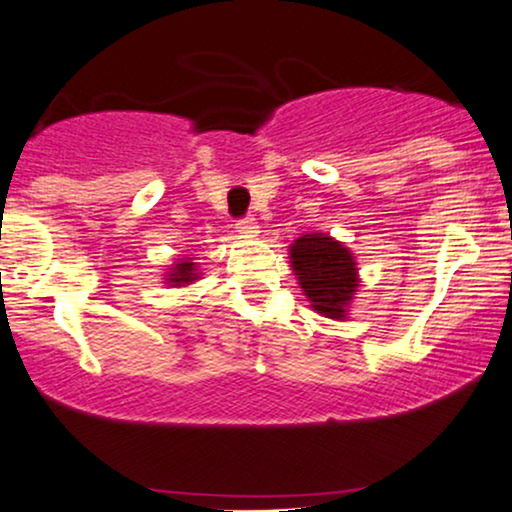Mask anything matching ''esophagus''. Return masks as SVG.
Instances as JSON below:
<instances>
[{"instance_id":"obj_1","label":"esophagus","mask_w":512,"mask_h":512,"mask_svg":"<svg viewBox=\"0 0 512 512\" xmlns=\"http://www.w3.org/2000/svg\"><path fill=\"white\" fill-rule=\"evenodd\" d=\"M237 232L244 237H256L258 235V225H256V218L254 216H244V218H237Z\"/></svg>"}]
</instances>
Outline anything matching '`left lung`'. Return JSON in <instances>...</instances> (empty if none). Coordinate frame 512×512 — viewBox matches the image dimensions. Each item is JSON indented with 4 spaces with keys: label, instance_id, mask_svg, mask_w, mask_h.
I'll use <instances>...</instances> for the list:
<instances>
[{
    "label": "left lung",
    "instance_id": "8db88e82",
    "mask_svg": "<svg viewBox=\"0 0 512 512\" xmlns=\"http://www.w3.org/2000/svg\"><path fill=\"white\" fill-rule=\"evenodd\" d=\"M291 265L317 313L343 317L348 301L360 287L353 254L329 235L315 232L291 244Z\"/></svg>",
    "mask_w": 512,
    "mask_h": 512
}]
</instances>
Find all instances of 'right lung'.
Masks as SVG:
<instances>
[{"label":"right lung","instance_id":"right-lung-1","mask_svg":"<svg viewBox=\"0 0 512 512\" xmlns=\"http://www.w3.org/2000/svg\"><path fill=\"white\" fill-rule=\"evenodd\" d=\"M195 268H197V265L188 263V261L176 263L174 270H171V275H169V282L174 284V287H176V284H178V287H181V284H190L192 280H197Z\"/></svg>","mask_w":512,"mask_h":512}]
</instances>
